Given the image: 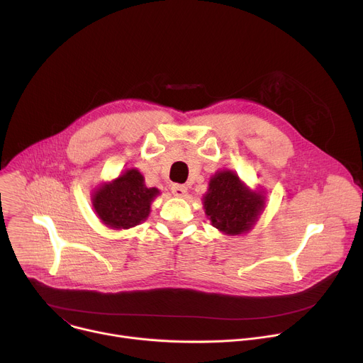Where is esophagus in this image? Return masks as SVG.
Returning <instances> with one entry per match:
<instances>
[{
    "mask_svg": "<svg viewBox=\"0 0 363 363\" xmlns=\"http://www.w3.org/2000/svg\"><path fill=\"white\" fill-rule=\"evenodd\" d=\"M171 191H172V194H174L175 196L182 198V196H185V195H186L188 188H186L185 185H182V184H174V185L171 186Z\"/></svg>",
    "mask_w": 363,
    "mask_h": 363,
    "instance_id": "obj_1",
    "label": "esophagus"
}]
</instances>
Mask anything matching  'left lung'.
Masks as SVG:
<instances>
[{"instance_id":"1","label":"left lung","mask_w":363,"mask_h":363,"mask_svg":"<svg viewBox=\"0 0 363 363\" xmlns=\"http://www.w3.org/2000/svg\"><path fill=\"white\" fill-rule=\"evenodd\" d=\"M263 191H251L233 171L217 172L203 195V208L211 224L221 233L238 235L252 228L264 210Z\"/></svg>"}]
</instances>
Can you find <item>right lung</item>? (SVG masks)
<instances>
[{
    "label": "right lung",
    "instance_id": "add662e5",
    "mask_svg": "<svg viewBox=\"0 0 363 363\" xmlns=\"http://www.w3.org/2000/svg\"><path fill=\"white\" fill-rule=\"evenodd\" d=\"M160 189L147 188L143 175L132 168L112 182L99 186L93 195V208L101 223L113 230H128L145 221L153 198Z\"/></svg>",
    "mask_w": 363,
    "mask_h": 363
}]
</instances>
